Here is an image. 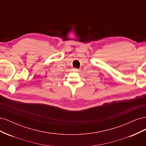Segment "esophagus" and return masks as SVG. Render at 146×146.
Wrapping results in <instances>:
<instances>
[{
    "label": "esophagus",
    "instance_id": "esophagus-1",
    "mask_svg": "<svg viewBox=\"0 0 146 146\" xmlns=\"http://www.w3.org/2000/svg\"><path fill=\"white\" fill-rule=\"evenodd\" d=\"M74 71H76V72H79V71H80V69H77V68H74Z\"/></svg>",
    "mask_w": 146,
    "mask_h": 146
}]
</instances>
